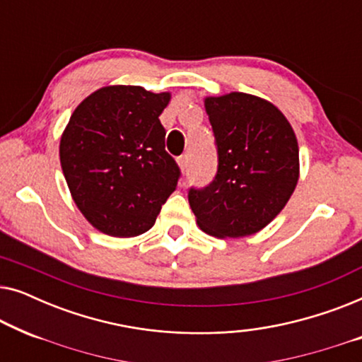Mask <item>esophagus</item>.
Wrapping results in <instances>:
<instances>
[{
  "instance_id": "esophagus-1",
  "label": "esophagus",
  "mask_w": 362,
  "mask_h": 362,
  "mask_svg": "<svg viewBox=\"0 0 362 362\" xmlns=\"http://www.w3.org/2000/svg\"><path fill=\"white\" fill-rule=\"evenodd\" d=\"M187 161H189V156H187V155H181L180 158H177V163H180L182 171H185L187 168Z\"/></svg>"
}]
</instances>
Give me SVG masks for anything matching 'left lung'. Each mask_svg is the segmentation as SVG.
Instances as JSON below:
<instances>
[{
	"instance_id": "1",
	"label": "left lung",
	"mask_w": 362,
	"mask_h": 362,
	"mask_svg": "<svg viewBox=\"0 0 362 362\" xmlns=\"http://www.w3.org/2000/svg\"><path fill=\"white\" fill-rule=\"evenodd\" d=\"M204 105L217 173L207 186L189 187L191 209L211 235L255 234L284 209L298 182L293 128L275 105L249 93L209 97Z\"/></svg>"
}]
</instances>
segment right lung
<instances>
[{
    "mask_svg": "<svg viewBox=\"0 0 362 362\" xmlns=\"http://www.w3.org/2000/svg\"><path fill=\"white\" fill-rule=\"evenodd\" d=\"M171 95L110 86L88 95L61 138V166L78 209L113 237L150 230L181 170L165 150L160 115Z\"/></svg>",
    "mask_w": 362,
    "mask_h": 362,
    "instance_id": "right-lung-1",
    "label": "right lung"
}]
</instances>
